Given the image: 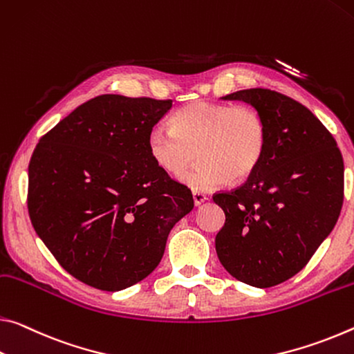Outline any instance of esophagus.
Listing matches in <instances>:
<instances>
[{
	"label": "esophagus",
	"mask_w": 354,
	"mask_h": 354,
	"mask_svg": "<svg viewBox=\"0 0 354 354\" xmlns=\"http://www.w3.org/2000/svg\"><path fill=\"white\" fill-rule=\"evenodd\" d=\"M192 197H194V203L195 206H200L201 203H205L207 200V195H205L203 192H198V190H194L192 192Z\"/></svg>",
	"instance_id": "34e87169"
}]
</instances>
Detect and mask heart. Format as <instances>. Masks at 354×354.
<instances>
[{"label":"heart","mask_w":354,"mask_h":354,"mask_svg":"<svg viewBox=\"0 0 354 354\" xmlns=\"http://www.w3.org/2000/svg\"><path fill=\"white\" fill-rule=\"evenodd\" d=\"M268 149V127L250 105L194 100L179 109L170 127L156 126L148 133V153L168 176L186 173L183 181L192 189H214L245 181L257 171Z\"/></svg>","instance_id":"heart-1"}]
</instances>
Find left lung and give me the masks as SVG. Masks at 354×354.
Masks as SVG:
<instances>
[{
  "instance_id": "8db88e82",
  "label": "left lung",
  "mask_w": 354,
  "mask_h": 354,
  "mask_svg": "<svg viewBox=\"0 0 354 354\" xmlns=\"http://www.w3.org/2000/svg\"><path fill=\"white\" fill-rule=\"evenodd\" d=\"M222 99L243 100L263 116L268 149L243 186L212 195L225 212L216 252L239 282L269 288L296 276L333 232L344 205V159L298 100L265 88Z\"/></svg>"
}]
</instances>
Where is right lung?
<instances>
[{"label": "right lung", "instance_id": "add662e5", "mask_svg": "<svg viewBox=\"0 0 354 354\" xmlns=\"http://www.w3.org/2000/svg\"><path fill=\"white\" fill-rule=\"evenodd\" d=\"M173 100L102 94L39 140L28 212L56 261L80 282L120 291L154 271L192 192L157 168L148 133Z\"/></svg>", "mask_w": 354, "mask_h": 354}]
</instances>
